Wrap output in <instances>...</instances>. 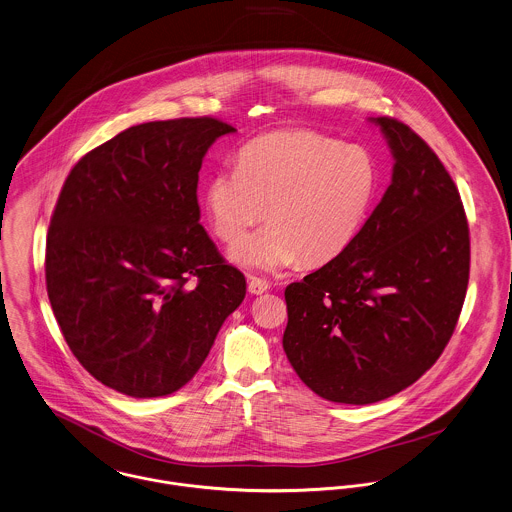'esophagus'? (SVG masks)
<instances>
[{"label":"esophagus","instance_id":"esophagus-1","mask_svg":"<svg viewBox=\"0 0 512 512\" xmlns=\"http://www.w3.org/2000/svg\"><path fill=\"white\" fill-rule=\"evenodd\" d=\"M247 289H249V293H251V295H263V293H267V291L271 289V285H269V281H265V279L249 277V281H247Z\"/></svg>","mask_w":512,"mask_h":512}]
</instances>
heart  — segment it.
Instances as JSON below:
<instances>
[{
	"label": "heart",
	"instance_id": "1",
	"mask_svg": "<svg viewBox=\"0 0 512 512\" xmlns=\"http://www.w3.org/2000/svg\"><path fill=\"white\" fill-rule=\"evenodd\" d=\"M378 188L370 154L310 130H285L245 144L235 168L205 182L204 205L217 239L233 243L267 213L261 231L229 249L249 271H277L297 263L324 265L358 237Z\"/></svg>",
	"mask_w": 512,
	"mask_h": 512
}]
</instances>
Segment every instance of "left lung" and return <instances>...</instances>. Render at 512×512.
<instances>
[{"label": "left lung", "mask_w": 512, "mask_h": 512, "mask_svg": "<svg viewBox=\"0 0 512 512\" xmlns=\"http://www.w3.org/2000/svg\"><path fill=\"white\" fill-rule=\"evenodd\" d=\"M396 160L392 184L334 261L285 289V354L320 398L366 406L441 356L469 283V225L437 154L408 124L370 118Z\"/></svg>", "instance_id": "obj_1"}]
</instances>
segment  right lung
I'll return each mask as SVG.
<instances>
[{"instance_id": "add662e5", "label": "right lung", "mask_w": 512, "mask_h": 512, "mask_svg": "<svg viewBox=\"0 0 512 512\" xmlns=\"http://www.w3.org/2000/svg\"><path fill=\"white\" fill-rule=\"evenodd\" d=\"M235 132L211 116L130 126L67 176L47 233L53 314L83 368L130 398H160L202 368L245 299L200 223L207 148Z\"/></svg>"}]
</instances>
